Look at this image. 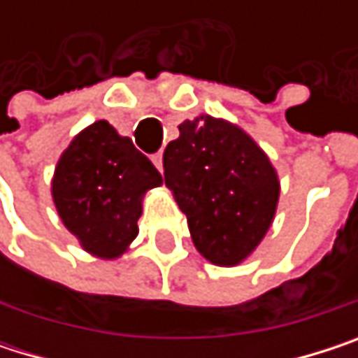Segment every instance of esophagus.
<instances>
[{"instance_id":"esophagus-1","label":"esophagus","mask_w":358,"mask_h":358,"mask_svg":"<svg viewBox=\"0 0 358 358\" xmlns=\"http://www.w3.org/2000/svg\"><path fill=\"white\" fill-rule=\"evenodd\" d=\"M151 159H153L155 168H157L159 172H164V153H162V151H157V153H155V155H153Z\"/></svg>"}]
</instances>
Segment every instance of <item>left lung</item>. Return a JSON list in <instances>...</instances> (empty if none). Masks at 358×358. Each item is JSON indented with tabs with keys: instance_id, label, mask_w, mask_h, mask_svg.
Returning <instances> with one entry per match:
<instances>
[{
	"instance_id": "obj_1",
	"label": "left lung",
	"mask_w": 358,
	"mask_h": 358,
	"mask_svg": "<svg viewBox=\"0 0 358 358\" xmlns=\"http://www.w3.org/2000/svg\"><path fill=\"white\" fill-rule=\"evenodd\" d=\"M164 151V180L176 194L199 252L236 265L265 236L280 196L267 155L241 128L201 115L178 126Z\"/></svg>"
}]
</instances>
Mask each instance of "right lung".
Listing matches in <instances>:
<instances>
[{
	"instance_id": "add662e5",
	"label": "right lung",
	"mask_w": 358,
	"mask_h": 358,
	"mask_svg": "<svg viewBox=\"0 0 358 358\" xmlns=\"http://www.w3.org/2000/svg\"><path fill=\"white\" fill-rule=\"evenodd\" d=\"M159 184L162 174L149 157L99 120L64 151L51 192L64 226L80 245L111 259L136 238L143 194Z\"/></svg>"
}]
</instances>
